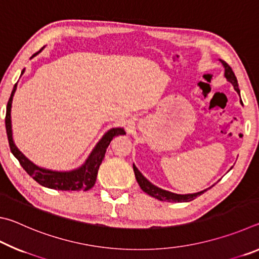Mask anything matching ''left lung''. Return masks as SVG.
Instances as JSON below:
<instances>
[{"instance_id": "1", "label": "left lung", "mask_w": 259, "mask_h": 259, "mask_svg": "<svg viewBox=\"0 0 259 259\" xmlns=\"http://www.w3.org/2000/svg\"><path fill=\"white\" fill-rule=\"evenodd\" d=\"M221 63L223 64V66L225 67L224 75L226 77V80L232 83V85L234 87L236 93L240 95V89H239L238 80H236L235 74L233 73V71H232L230 65L225 63L224 60H221ZM134 171H135V176H136V179H137L140 188H142V190L145 193H147L148 195H151V196H153V198H155L160 201H168V202H190V201L194 200L195 198H198V196L203 194V193L208 190L207 188V190H203V191L198 192V193H193V194H176V193L162 190V188L153 185L151 182H148L147 179L143 176L142 172L139 171V170L137 169V166H136L135 164H134Z\"/></svg>"}]
</instances>
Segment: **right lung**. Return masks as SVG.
Returning a JSON list of instances; mask_svg holds the SVG:
<instances>
[{"label":"right lung","mask_w":259,"mask_h":259,"mask_svg":"<svg viewBox=\"0 0 259 259\" xmlns=\"http://www.w3.org/2000/svg\"><path fill=\"white\" fill-rule=\"evenodd\" d=\"M43 49V48H42ZM41 49V50H42ZM40 50V51H41ZM38 51V52H40ZM36 52L35 55H37ZM34 55V56H35ZM25 69L21 72L23 75ZM17 89V83L14 87L10 98L7 105V114H6V129L9 140V146H10L11 153L15 155L17 160L19 161L20 165L25 169L34 181H36L40 185L52 188V190H60V191H88L95 185L96 179H97V174L99 165L105 157V153L111 140L115 136L124 135L123 128H113L108 130L106 134L103 136V138L97 143L95 146L93 152L88 156L84 163H83L80 168L74 169L72 171H54V170L40 168L33 162H30L27 157H26L23 153H21L17 146L15 145L14 139H12V129H11V105L12 99H14V95Z\"/></svg>","instance_id":"1"}]
</instances>
